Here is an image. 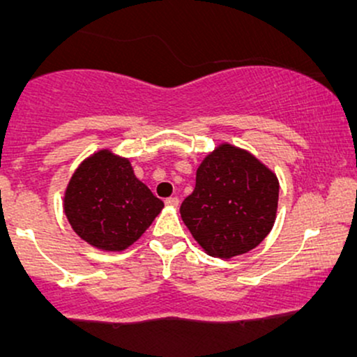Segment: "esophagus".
Masks as SVG:
<instances>
[{"label":"esophagus","instance_id":"esophagus-1","mask_svg":"<svg viewBox=\"0 0 357 357\" xmlns=\"http://www.w3.org/2000/svg\"><path fill=\"white\" fill-rule=\"evenodd\" d=\"M166 204H167V206L176 208V206H178V204H179V199L176 198V196H171V198L166 199Z\"/></svg>","mask_w":357,"mask_h":357}]
</instances>
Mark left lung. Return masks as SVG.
<instances>
[{"instance_id": "obj_1", "label": "left lung", "mask_w": 357, "mask_h": 357, "mask_svg": "<svg viewBox=\"0 0 357 357\" xmlns=\"http://www.w3.org/2000/svg\"><path fill=\"white\" fill-rule=\"evenodd\" d=\"M278 179L248 151L220 144L196 171V186L179 213L208 255H243L264 241L275 223Z\"/></svg>"}]
</instances>
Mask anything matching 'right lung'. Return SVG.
Returning <instances> with one entry per match:
<instances>
[{
  "instance_id": "add662e5",
  "label": "right lung",
  "mask_w": 357,
  "mask_h": 357,
  "mask_svg": "<svg viewBox=\"0 0 357 357\" xmlns=\"http://www.w3.org/2000/svg\"><path fill=\"white\" fill-rule=\"evenodd\" d=\"M162 208L165 203L136 178L129 159L109 149L82 161L63 196V210L73 231L104 252L130 247Z\"/></svg>"
}]
</instances>
